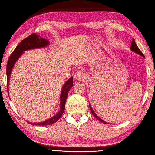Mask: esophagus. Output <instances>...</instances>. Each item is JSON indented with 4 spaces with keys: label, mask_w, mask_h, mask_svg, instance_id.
<instances>
[{
    "label": "esophagus",
    "mask_w": 155,
    "mask_h": 155,
    "mask_svg": "<svg viewBox=\"0 0 155 155\" xmlns=\"http://www.w3.org/2000/svg\"><path fill=\"white\" fill-rule=\"evenodd\" d=\"M74 78L77 81H83L84 78V72L82 71H78L74 74Z\"/></svg>",
    "instance_id": "obj_1"
}]
</instances>
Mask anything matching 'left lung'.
Returning a JSON list of instances; mask_svg holds the SVG:
<instances>
[{"label": "left lung", "mask_w": 155, "mask_h": 155, "mask_svg": "<svg viewBox=\"0 0 155 155\" xmlns=\"http://www.w3.org/2000/svg\"><path fill=\"white\" fill-rule=\"evenodd\" d=\"M130 50L131 51H133V52H136V53H137V54H139V55H140V56H142V57H144V55L143 54V53L142 52L140 51V50L139 49V48L138 47V46L137 45V44L135 43V41H134V39H133V41H132V42H131V46H130ZM90 106V109H91V113H92V114H93V116L97 118V119H98V120H100V121H101L102 123H104V124H108V123H107V122H105V121H104L103 120H102V119H101V118L98 117L97 115L94 113V112L93 110V109H92V108H91V105H89Z\"/></svg>", "instance_id": "left-lung-1"}]
</instances>
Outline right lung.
<instances>
[{"mask_svg": "<svg viewBox=\"0 0 155 155\" xmlns=\"http://www.w3.org/2000/svg\"><path fill=\"white\" fill-rule=\"evenodd\" d=\"M49 44V42L43 38L41 37L40 36L33 33L29 35L28 37L25 38V39L20 42L18 45L17 47L15 48V49L12 52L11 55L10 56L7 62V66H6V76H7V91L8 93V83L10 80V76L12 71V69L13 66H14L16 61L17 59L21 57V55L22 54V52L25 51L29 50V49H33V48H41L45 47ZM73 85V78L71 77L66 82L63 87L62 88L61 94L60 97V102H61V110L58 113L52 117L50 119L47 120H45L43 122H41V123H29L31 125H41V126H46V125H49L51 124H53L56 123L59 118H60L62 114H63L65 108V102L67 100V95L69 91L72 87Z\"/></svg>", "mask_w": 155, "mask_h": 155, "instance_id": "obj_1", "label": "right lung"}]
</instances>
